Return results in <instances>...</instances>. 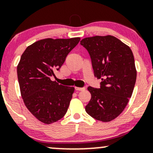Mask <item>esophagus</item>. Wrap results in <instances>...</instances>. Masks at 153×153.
Listing matches in <instances>:
<instances>
[{
    "label": "esophagus",
    "mask_w": 153,
    "mask_h": 153,
    "mask_svg": "<svg viewBox=\"0 0 153 153\" xmlns=\"http://www.w3.org/2000/svg\"><path fill=\"white\" fill-rule=\"evenodd\" d=\"M75 90H78V91H82V90H85V88H77V87H76V88H75Z\"/></svg>",
    "instance_id": "esophagus-1"
}]
</instances>
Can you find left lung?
<instances>
[{"label": "left lung", "instance_id": "8db88e82", "mask_svg": "<svg viewBox=\"0 0 153 153\" xmlns=\"http://www.w3.org/2000/svg\"><path fill=\"white\" fill-rule=\"evenodd\" d=\"M89 52L100 88L88 87L91 99L85 111L92 117L109 122L122 113L132 96L136 79L131 48L112 36H96L80 42Z\"/></svg>", "mask_w": 153, "mask_h": 153}]
</instances>
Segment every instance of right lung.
Here are the masks:
<instances>
[{"mask_svg":"<svg viewBox=\"0 0 153 153\" xmlns=\"http://www.w3.org/2000/svg\"><path fill=\"white\" fill-rule=\"evenodd\" d=\"M80 38L45 39L28 46L17 65V76L25 105L39 121L51 124L61 119L69 106L73 87L51 80Z\"/></svg>","mask_w":153,"mask_h":153,"instance_id":"1","label":"right lung"}]
</instances>
